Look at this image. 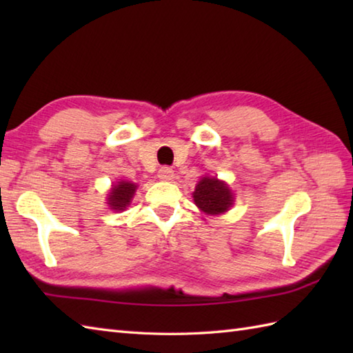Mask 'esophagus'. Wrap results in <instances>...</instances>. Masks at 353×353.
<instances>
[{"label": "esophagus", "mask_w": 353, "mask_h": 353, "mask_svg": "<svg viewBox=\"0 0 353 353\" xmlns=\"http://www.w3.org/2000/svg\"><path fill=\"white\" fill-rule=\"evenodd\" d=\"M157 176H159L161 181L168 182V181H172V179H174V171H172L170 167H162L159 170V172H157Z\"/></svg>", "instance_id": "obj_1"}]
</instances>
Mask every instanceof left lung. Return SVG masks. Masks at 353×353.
I'll return each mask as SVG.
<instances>
[{"label":"left lung","mask_w":353,"mask_h":353,"mask_svg":"<svg viewBox=\"0 0 353 353\" xmlns=\"http://www.w3.org/2000/svg\"><path fill=\"white\" fill-rule=\"evenodd\" d=\"M192 199L200 211L208 215H220L234 205V192L229 190L228 183L209 176L200 179Z\"/></svg>","instance_id":"left-lung-1"}]
</instances>
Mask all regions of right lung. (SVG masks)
<instances>
[{"instance_id": "right-lung-1", "label": "right lung", "mask_w": 353, "mask_h": 353, "mask_svg": "<svg viewBox=\"0 0 353 353\" xmlns=\"http://www.w3.org/2000/svg\"><path fill=\"white\" fill-rule=\"evenodd\" d=\"M138 185L132 182L121 181L112 185V190L108 194V205L112 211H124L130 205V201L137 192Z\"/></svg>"}]
</instances>
